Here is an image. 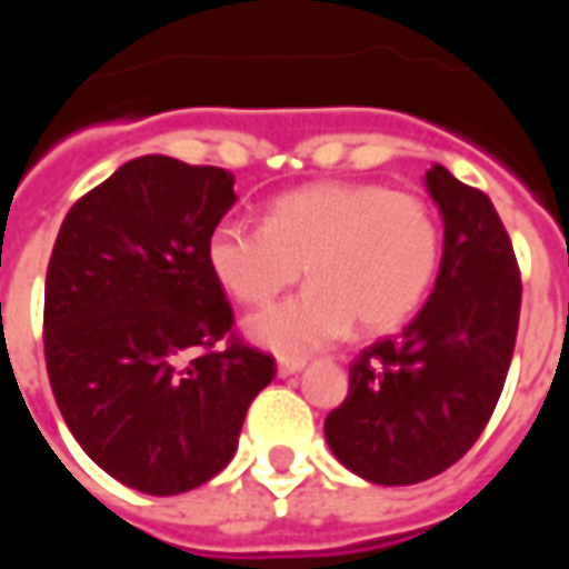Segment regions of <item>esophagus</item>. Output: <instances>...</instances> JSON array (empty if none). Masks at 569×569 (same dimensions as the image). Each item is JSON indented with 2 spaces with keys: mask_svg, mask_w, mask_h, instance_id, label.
Returning <instances> with one entry per match:
<instances>
[{
  "mask_svg": "<svg viewBox=\"0 0 569 569\" xmlns=\"http://www.w3.org/2000/svg\"><path fill=\"white\" fill-rule=\"evenodd\" d=\"M305 366H308V362L301 357H280L277 359V375H280V378H289V375H298Z\"/></svg>",
  "mask_w": 569,
  "mask_h": 569,
  "instance_id": "1",
  "label": "esophagus"
}]
</instances>
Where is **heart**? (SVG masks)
Returning a JSON list of instances; mask_svg holds the SVG:
<instances>
[{
  "label": "heart",
  "instance_id": "b5f03b06",
  "mask_svg": "<svg viewBox=\"0 0 569 569\" xmlns=\"http://www.w3.org/2000/svg\"><path fill=\"white\" fill-rule=\"evenodd\" d=\"M441 259L427 200L371 182H313L273 198L264 222L224 219L207 237V268L228 296L259 308L305 268L310 286L247 322L252 341L305 353L362 332H390L423 305Z\"/></svg>",
  "mask_w": 569,
  "mask_h": 569
}]
</instances>
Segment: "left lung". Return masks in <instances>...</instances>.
<instances>
[{"label":"left lung","instance_id":"8db88e82","mask_svg":"<svg viewBox=\"0 0 569 569\" xmlns=\"http://www.w3.org/2000/svg\"><path fill=\"white\" fill-rule=\"evenodd\" d=\"M427 188L445 222L436 286L402 335L353 359L347 399L326 418L335 457L375 485L427 481L476 445L518 335L521 271L490 198L441 163Z\"/></svg>","mask_w":569,"mask_h":569}]
</instances>
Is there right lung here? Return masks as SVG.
Segmentation results:
<instances>
[{"label":"right lung","mask_w":569,"mask_h":569,"mask_svg":"<svg viewBox=\"0 0 569 569\" xmlns=\"http://www.w3.org/2000/svg\"><path fill=\"white\" fill-rule=\"evenodd\" d=\"M234 200L222 167L142 154L72 203L48 261L57 408L93 463L151 497L219 476L277 375L271 353L237 338L207 268V237Z\"/></svg>","instance_id":"1"}]
</instances>
